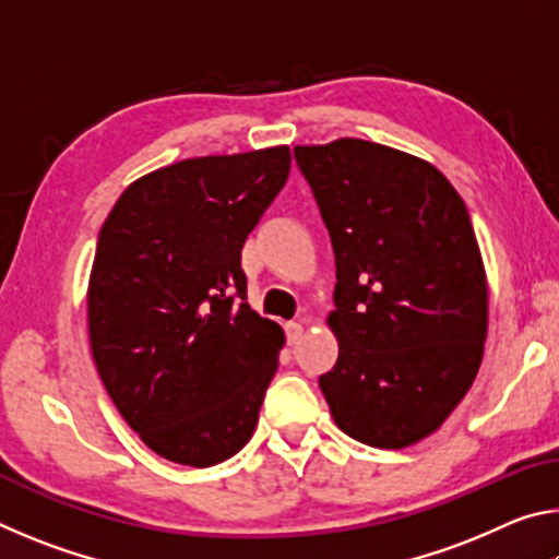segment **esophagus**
<instances>
[{"instance_id":"obj_1","label":"esophagus","mask_w":559,"mask_h":559,"mask_svg":"<svg viewBox=\"0 0 559 559\" xmlns=\"http://www.w3.org/2000/svg\"><path fill=\"white\" fill-rule=\"evenodd\" d=\"M286 337L290 345H296L298 340L302 337V325L300 323H286Z\"/></svg>"}]
</instances>
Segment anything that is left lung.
Returning a JSON list of instances; mask_svg holds the SVG:
<instances>
[{"instance_id":"obj_1","label":"left lung","mask_w":559,"mask_h":559,"mask_svg":"<svg viewBox=\"0 0 559 559\" xmlns=\"http://www.w3.org/2000/svg\"><path fill=\"white\" fill-rule=\"evenodd\" d=\"M335 251L340 353L320 374L347 437L404 449L437 431L476 380L488 283L466 204L427 159L340 138L293 150Z\"/></svg>"}]
</instances>
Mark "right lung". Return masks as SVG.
Masks as SVG:
<instances>
[{
	"mask_svg": "<svg viewBox=\"0 0 559 559\" xmlns=\"http://www.w3.org/2000/svg\"><path fill=\"white\" fill-rule=\"evenodd\" d=\"M286 145L182 159L132 182L98 234V374L157 456L206 468L259 424L286 337L246 302L241 249L286 185Z\"/></svg>",
	"mask_w": 559,
	"mask_h": 559,
	"instance_id": "add662e5",
	"label": "right lung"
}]
</instances>
